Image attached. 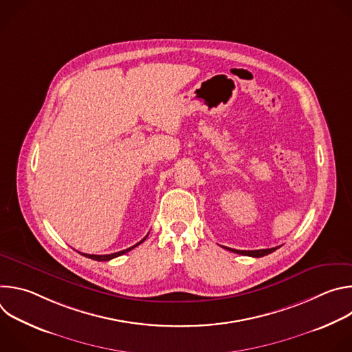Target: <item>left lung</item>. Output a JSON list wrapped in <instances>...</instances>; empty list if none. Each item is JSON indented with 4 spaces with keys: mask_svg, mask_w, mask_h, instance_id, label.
Returning <instances> with one entry per match:
<instances>
[{
    "mask_svg": "<svg viewBox=\"0 0 352 352\" xmlns=\"http://www.w3.org/2000/svg\"><path fill=\"white\" fill-rule=\"evenodd\" d=\"M278 246L276 248H269V249H256V250H239V249H232V248H227L228 250H231V252L234 254H238V255H245V256H252V258H262V256H266L272 252H274V250L277 249Z\"/></svg>",
    "mask_w": 352,
    "mask_h": 352,
    "instance_id": "left-lung-1",
    "label": "left lung"
}]
</instances>
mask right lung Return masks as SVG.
I'll return each instance as SVG.
<instances>
[{
    "label": "right lung",
    "mask_w": 352,
    "mask_h": 352,
    "mask_svg": "<svg viewBox=\"0 0 352 352\" xmlns=\"http://www.w3.org/2000/svg\"><path fill=\"white\" fill-rule=\"evenodd\" d=\"M147 235H148V234H147ZM147 235H146L142 241H139L138 243H135L133 246H131V248H128V249H124V250H120V252H116V254H110V255H89V254H82V252H79V254H80V255H83V256H86V258H89V259H93V261L107 262V261H111V259H114V258H117V256H121V255H124V254L129 252L131 249H133V248H136L139 243H142V242L147 238Z\"/></svg>",
    "instance_id": "right-lung-1"
}]
</instances>
